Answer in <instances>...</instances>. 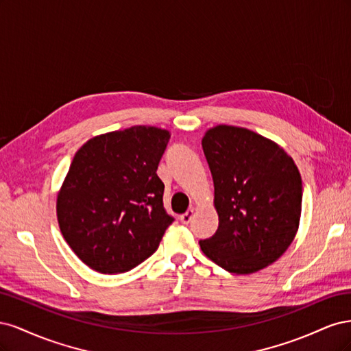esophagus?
I'll use <instances>...</instances> for the list:
<instances>
[{"mask_svg": "<svg viewBox=\"0 0 351 351\" xmlns=\"http://www.w3.org/2000/svg\"><path fill=\"white\" fill-rule=\"evenodd\" d=\"M193 215H195V209H189L187 212H184L182 217H180V221H182L183 224H189V222L192 221Z\"/></svg>", "mask_w": 351, "mask_h": 351, "instance_id": "obj_1", "label": "esophagus"}]
</instances>
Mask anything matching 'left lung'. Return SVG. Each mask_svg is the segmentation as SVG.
Instances as JSON below:
<instances>
[{
  "label": "left lung",
  "instance_id": "obj_1",
  "mask_svg": "<svg viewBox=\"0 0 351 351\" xmlns=\"http://www.w3.org/2000/svg\"><path fill=\"white\" fill-rule=\"evenodd\" d=\"M202 147L219 219L215 234L199 241L202 252L232 274L263 269L282 256L299 230V168L278 143L244 127H212Z\"/></svg>",
  "mask_w": 351,
  "mask_h": 351
}]
</instances>
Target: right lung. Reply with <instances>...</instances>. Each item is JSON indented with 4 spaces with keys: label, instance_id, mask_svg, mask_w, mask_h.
Instances as JSON below:
<instances>
[{
    "label": "right lung",
    "instance_id": "right-lung-1",
    "mask_svg": "<svg viewBox=\"0 0 351 351\" xmlns=\"http://www.w3.org/2000/svg\"><path fill=\"white\" fill-rule=\"evenodd\" d=\"M169 136L155 125H133L95 136L74 155L57 195V219L90 269L127 272L158 249L173 222L156 176Z\"/></svg>",
    "mask_w": 351,
    "mask_h": 351
}]
</instances>
